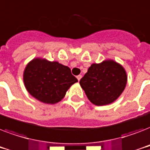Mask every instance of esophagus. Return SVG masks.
Returning <instances> with one entry per match:
<instances>
[{
	"mask_svg": "<svg viewBox=\"0 0 150 150\" xmlns=\"http://www.w3.org/2000/svg\"><path fill=\"white\" fill-rule=\"evenodd\" d=\"M76 78H77V79L78 80H79V81H80V79H82V75H78V76H77V77H76Z\"/></svg>",
	"mask_w": 150,
	"mask_h": 150,
	"instance_id": "1",
	"label": "esophagus"
}]
</instances>
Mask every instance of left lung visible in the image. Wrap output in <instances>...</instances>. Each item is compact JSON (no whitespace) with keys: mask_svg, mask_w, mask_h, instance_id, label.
<instances>
[{"mask_svg":"<svg viewBox=\"0 0 150 150\" xmlns=\"http://www.w3.org/2000/svg\"><path fill=\"white\" fill-rule=\"evenodd\" d=\"M127 74L125 68L113 60L93 64L80 80V86L89 101L96 106L114 102L125 88Z\"/></svg>","mask_w":150,"mask_h":150,"instance_id":"1","label":"left lung"}]
</instances>
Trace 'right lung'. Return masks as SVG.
I'll list each match as a JSON object with an SVG mask.
<instances>
[{
  "label": "right lung",
  "mask_w": 150,
  "mask_h": 150,
  "mask_svg": "<svg viewBox=\"0 0 150 150\" xmlns=\"http://www.w3.org/2000/svg\"><path fill=\"white\" fill-rule=\"evenodd\" d=\"M23 81L27 91L34 98L54 104L64 97L66 92L78 79L68 66L57 61L34 58L25 68Z\"/></svg>",
  "instance_id": "obj_1"
}]
</instances>
